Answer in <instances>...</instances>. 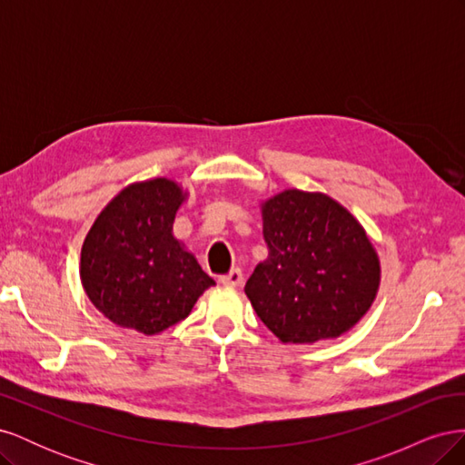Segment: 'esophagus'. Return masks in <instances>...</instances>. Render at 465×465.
I'll use <instances>...</instances> for the list:
<instances>
[{"instance_id": "esophagus-1", "label": "esophagus", "mask_w": 465, "mask_h": 465, "mask_svg": "<svg viewBox=\"0 0 465 465\" xmlns=\"http://www.w3.org/2000/svg\"><path fill=\"white\" fill-rule=\"evenodd\" d=\"M219 281H221L223 285H227V287H241L244 283V275H242L241 270H232L231 273L223 275Z\"/></svg>"}]
</instances>
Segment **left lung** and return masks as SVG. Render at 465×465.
<instances>
[{
	"mask_svg": "<svg viewBox=\"0 0 465 465\" xmlns=\"http://www.w3.org/2000/svg\"><path fill=\"white\" fill-rule=\"evenodd\" d=\"M267 260L244 292L283 343H316L349 331L369 312L380 260L362 224L322 192L291 188L262 202Z\"/></svg>",
	"mask_w": 465,
	"mask_h": 465,
	"instance_id": "1",
	"label": "left lung"
}]
</instances>
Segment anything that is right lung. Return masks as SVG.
<instances>
[{
    "label": "right lung",
    "instance_id": "add662e5",
    "mask_svg": "<svg viewBox=\"0 0 465 465\" xmlns=\"http://www.w3.org/2000/svg\"><path fill=\"white\" fill-rule=\"evenodd\" d=\"M186 198L174 180L134 182L94 219L79 275L96 311L116 326L157 335L184 320L215 285L173 234Z\"/></svg>",
    "mask_w": 465,
    "mask_h": 465
}]
</instances>
